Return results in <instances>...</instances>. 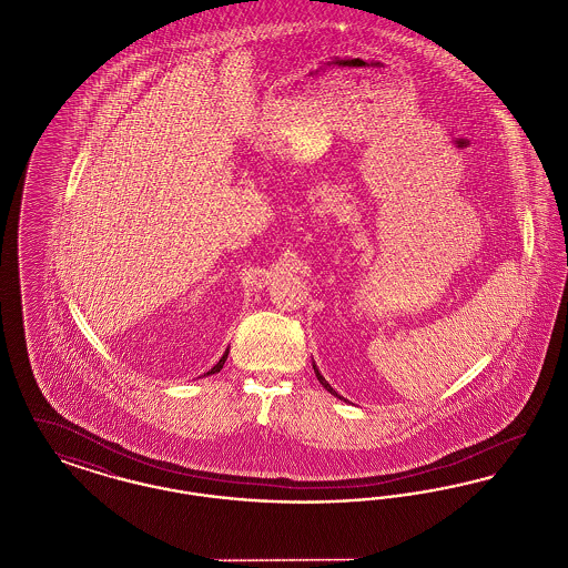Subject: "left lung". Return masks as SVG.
I'll return each mask as SVG.
<instances>
[{"label":"left lung","mask_w":568,"mask_h":568,"mask_svg":"<svg viewBox=\"0 0 568 568\" xmlns=\"http://www.w3.org/2000/svg\"><path fill=\"white\" fill-rule=\"evenodd\" d=\"M313 371H315V375H317V378H320V383H322V385H324L325 389H327V392H329V394H332V396H336V398H341V396H338V394H336V392H334V389H332V385H329V383H327V381H325V378L322 377V373H320V371H317V366H315V364H313ZM341 400H343V398H341Z\"/></svg>","instance_id":"1"}]
</instances>
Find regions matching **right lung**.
I'll return each mask as SVG.
<instances>
[{
  "mask_svg": "<svg viewBox=\"0 0 568 568\" xmlns=\"http://www.w3.org/2000/svg\"><path fill=\"white\" fill-rule=\"evenodd\" d=\"M225 359H227V352L223 353V357H221V359H219V362H216L215 366H213V368H211V371H209V373H206V375H215V373H219V371H221V368H223V364H225Z\"/></svg>",
  "mask_w": 568,
  "mask_h": 568,
  "instance_id": "right-lung-1",
  "label": "right lung"
}]
</instances>
